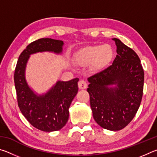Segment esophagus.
I'll return each mask as SVG.
<instances>
[{
  "instance_id": "esophagus-1",
  "label": "esophagus",
  "mask_w": 157,
  "mask_h": 157,
  "mask_svg": "<svg viewBox=\"0 0 157 157\" xmlns=\"http://www.w3.org/2000/svg\"><path fill=\"white\" fill-rule=\"evenodd\" d=\"M78 86L80 89H86V87H87L86 82H85L84 79H81V80H79L78 82Z\"/></svg>"
}]
</instances>
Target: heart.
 Segmentation results:
<instances>
[{"mask_svg": "<svg viewBox=\"0 0 157 157\" xmlns=\"http://www.w3.org/2000/svg\"><path fill=\"white\" fill-rule=\"evenodd\" d=\"M113 55L112 48L107 44L89 46L78 52L76 61L81 66L89 65L94 62L95 67L101 68L111 61Z\"/></svg>", "mask_w": 157, "mask_h": 157, "instance_id": "heart-1", "label": "heart"}]
</instances>
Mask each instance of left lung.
<instances>
[{"label":"left lung","instance_id":"obj_1","mask_svg":"<svg viewBox=\"0 0 157 157\" xmlns=\"http://www.w3.org/2000/svg\"><path fill=\"white\" fill-rule=\"evenodd\" d=\"M112 40L118 55L112 65L88 78L87 91L95 122L102 128L118 131L132 121L140 107L144 71L134 50L118 39Z\"/></svg>","mask_w":157,"mask_h":157}]
</instances>
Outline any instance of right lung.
<instances>
[{
  "label": "right lung",
  "instance_id": "1",
  "mask_svg": "<svg viewBox=\"0 0 157 157\" xmlns=\"http://www.w3.org/2000/svg\"><path fill=\"white\" fill-rule=\"evenodd\" d=\"M63 42L49 38L32 42L21 52L14 71L17 102L21 113L32 125L43 132L62 128L68 120V109L78 91V78L58 81L46 94L38 95L29 87L25 71L30 55L39 52H62Z\"/></svg>",
  "mask_w": 157,
  "mask_h": 157
}]
</instances>
